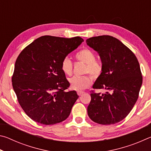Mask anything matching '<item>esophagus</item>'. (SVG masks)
I'll list each match as a JSON object with an SVG mask.
<instances>
[{"mask_svg": "<svg viewBox=\"0 0 151 151\" xmlns=\"http://www.w3.org/2000/svg\"><path fill=\"white\" fill-rule=\"evenodd\" d=\"M83 93H84L83 91H77V94H78V95H79V96H81Z\"/></svg>", "mask_w": 151, "mask_h": 151, "instance_id": "esophagus-1", "label": "esophagus"}]
</instances>
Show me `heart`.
<instances>
[{"label":"heart","instance_id":"b5f03b06","mask_svg":"<svg viewBox=\"0 0 151 151\" xmlns=\"http://www.w3.org/2000/svg\"><path fill=\"white\" fill-rule=\"evenodd\" d=\"M76 59L86 64L85 73H90L94 78H97L101 75L103 67L96 60V56L93 50L85 48L76 52ZM61 70L66 75L70 76L73 73V65L69 58L66 57L63 58L60 63ZM93 78L90 75L82 76H75L69 79L71 88L76 91H82L88 88L91 85Z\"/></svg>","mask_w":151,"mask_h":151}]
</instances>
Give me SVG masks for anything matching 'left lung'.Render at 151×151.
<instances>
[{
	"mask_svg": "<svg viewBox=\"0 0 151 151\" xmlns=\"http://www.w3.org/2000/svg\"><path fill=\"white\" fill-rule=\"evenodd\" d=\"M86 42L102 61L103 71L93 87L106 91L91 92L88 115L98 124H115L129 114L139 97L142 83L139 61L131 50L111 36L91 37Z\"/></svg>",
	"mask_w": 151,
	"mask_h": 151,
	"instance_id": "obj_1",
	"label": "left lung"
}]
</instances>
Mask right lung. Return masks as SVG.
Listing matches in <instances>:
<instances>
[{
    "label": "right lung",
    "instance_id": "add662e5",
    "mask_svg": "<svg viewBox=\"0 0 151 151\" xmlns=\"http://www.w3.org/2000/svg\"><path fill=\"white\" fill-rule=\"evenodd\" d=\"M84 40L42 36L25 47L17 57L12 83L25 113L39 123L51 125L68 118L78 96L65 91L70 83L60 63Z\"/></svg>",
    "mask_w": 151,
    "mask_h": 151
}]
</instances>
